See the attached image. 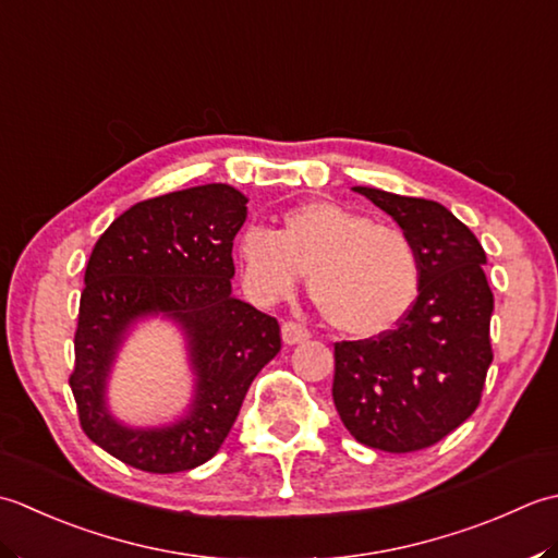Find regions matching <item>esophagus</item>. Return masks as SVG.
<instances>
[{
  "label": "esophagus",
  "instance_id": "esophagus-1",
  "mask_svg": "<svg viewBox=\"0 0 558 558\" xmlns=\"http://www.w3.org/2000/svg\"><path fill=\"white\" fill-rule=\"evenodd\" d=\"M281 339H283V344H289V347H293V344H303V342H308L311 339V332L308 329H305L303 325H299V323H283L281 325Z\"/></svg>",
  "mask_w": 558,
  "mask_h": 558
}]
</instances>
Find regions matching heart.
I'll use <instances>...</instances> for the list:
<instances>
[{"label":"heart","mask_w":558,"mask_h":558,"mask_svg":"<svg viewBox=\"0 0 558 558\" xmlns=\"http://www.w3.org/2000/svg\"><path fill=\"white\" fill-rule=\"evenodd\" d=\"M238 263L259 301L287 299L311 271L315 305L351 337L388 332L414 308L422 289V257L412 238L329 199L291 207L279 231L245 226Z\"/></svg>","instance_id":"obj_1"}]
</instances>
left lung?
I'll use <instances>...</instances> for the list:
<instances>
[{"label":"left lung","instance_id":"1","mask_svg":"<svg viewBox=\"0 0 558 558\" xmlns=\"http://www.w3.org/2000/svg\"><path fill=\"white\" fill-rule=\"evenodd\" d=\"M388 211L422 257L414 308L388 332L335 344L332 397L359 442L385 452L436 446L480 407L494 361V293L476 235L438 202L354 187Z\"/></svg>","mask_w":558,"mask_h":558}]
</instances>
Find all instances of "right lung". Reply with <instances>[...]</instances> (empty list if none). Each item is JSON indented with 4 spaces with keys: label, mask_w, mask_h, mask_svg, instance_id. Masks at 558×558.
<instances>
[{
    "label": "right lung",
    "mask_w": 558,
    "mask_h": 558,
    "mask_svg": "<svg viewBox=\"0 0 558 558\" xmlns=\"http://www.w3.org/2000/svg\"><path fill=\"white\" fill-rule=\"evenodd\" d=\"M245 204V195L221 183L136 202L88 257L70 388L84 434L134 470L173 474L211 460L250 383L279 354L277 317L231 295V250ZM151 312H166L186 329L196 402L175 425L130 429L109 416L105 380L126 327Z\"/></svg>",
    "instance_id": "add662e5"
}]
</instances>
